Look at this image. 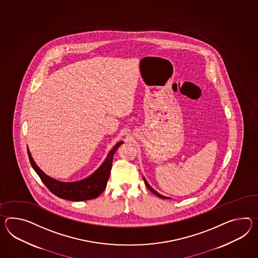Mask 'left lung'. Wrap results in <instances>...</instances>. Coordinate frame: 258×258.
<instances>
[{
  "label": "left lung",
  "mask_w": 258,
  "mask_h": 258,
  "mask_svg": "<svg viewBox=\"0 0 258 258\" xmlns=\"http://www.w3.org/2000/svg\"><path fill=\"white\" fill-rule=\"evenodd\" d=\"M144 181H145V185L147 186V188L149 189V190L151 191L152 193H154L155 195L157 196L158 198H161V199H164V200H168V199H170V198H168V197H165V196L160 195L159 193H157L156 190H154V189L152 188L151 186L149 185V183L146 182V180H145V177H144Z\"/></svg>",
  "instance_id": "8db88e82"
}]
</instances>
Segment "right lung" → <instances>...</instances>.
<instances>
[{
    "label": "right lung",
    "mask_w": 258,
    "mask_h": 258,
    "mask_svg": "<svg viewBox=\"0 0 258 258\" xmlns=\"http://www.w3.org/2000/svg\"><path fill=\"white\" fill-rule=\"evenodd\" d=\"M122 144L123 142H118L113 146V149L109 152L104 162L101 164V167L96 170L93 174L77 182H59L51 178L49 176L44 174V172L39 169V167L32 159V155L29 149L28 156L33 170L36 171L42 182H44L45 186L49 189V191L54 195L68 201H88L99 197L104 191L112 169L113 154Z\"/></svg>",
    "instance_id": "obj_1"
}]
</instances>
